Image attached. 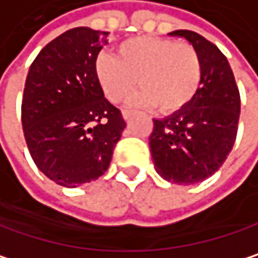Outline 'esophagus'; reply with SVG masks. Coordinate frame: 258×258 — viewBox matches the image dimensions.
<instances>
[{"instance_id":"1","label":"esophagus","mask_w":258,"mask_h":258,"mask_svg":"<svg viewBox=\"0 0 258 258\" xmlns=\"http://www.w3.org/2000/svg\"><path fill=\"white\" fill-rule=\"evenodd\" d=\"M122 116H123L125 120H128V119L133 116V111L132 110H122Z\"/></svg>"}]
</instances>
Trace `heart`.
Wrapping results in <instances>:
<instances>
[{
  "label": "heart",
  "instance_id": "heart-1",
  "mask_svg": "<svg viewBox=\"0 0 258 258\" xmlns=\"http://www.w3.org/2000/svg\"><path fill=\"white\" fill-rule=\"evenodd\" d=\"M95 75L111 102H120L135 86L142 87L132 102L162 113H175L197 96L203 80V61L190 43L174 39L136 36L116 46V57L101 52L95 60Z\"/></svg>",
  "mask_w": 258,
  "mask_h": 258
}]
</instances>
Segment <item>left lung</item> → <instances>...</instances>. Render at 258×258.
<instances>
[{"mask_svg": "<svg viewBox=\"0 0 258 258\" xmlns=\"http://www.w3.org/2000/svg\"><path fill=\"white\" fill-rule=\"evenodd\" d=\"M171 36L187 39L203 61L201 87L180 111L153 119L150 148L156 171L169 183L195 184L212 177L227 160L237 136L240 95L227 57L190 30Z\"/></svg>", "mask_w": 258, "mask_h": 258, "instance_id": "obj_1", "label": "left lung"}]
</instances>
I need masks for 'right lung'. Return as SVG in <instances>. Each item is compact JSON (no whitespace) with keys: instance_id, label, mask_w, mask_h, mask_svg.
Instances as JSON below:
<instances>
[{"instance_id":"obj_1","label":"right lung","mask_w":258,"mask_h":258,"mask_svg":"<svg viewBox=\"0 0 258 258\" xmlns=\"http://www.w3.org/2000/svg\"><path fill=\"white\" fill-rule=\"evenodd\" d=\"M107 37L87 27L64 31L37 54L25 80L21 114L28 151L39 171L63 187L99 178L125 128L95 75Z\"/></svg>"}]
</instances>
